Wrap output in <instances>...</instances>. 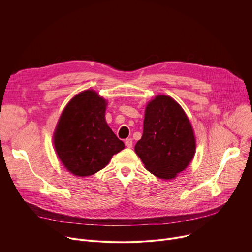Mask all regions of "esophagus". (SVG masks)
Here are the masks:
<instances>
[{"label": "esophagus", "mask_w": 252, "mask_h": 252, "mask_svg": "<svg viewBox=\"0 0 252 252\" xmlns=\"http://www.w3.org/2000/svg\"><path fill=\"white\" fill-rule=\"evenodd\" d=\"M125 143H126V146L128 149H130V148L132 147V139H131V138H126V141H125Z\"/></svg>", "instance_id": "obj_1"}]
</instances>
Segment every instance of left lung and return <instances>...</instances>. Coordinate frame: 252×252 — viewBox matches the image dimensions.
Returning <instances> with one entry per match:
<instances>
[{
  "label": "left lung",
  "instance_id": "1",
  "mask_svg": "<svg viewBox=\"0 0 252 252\" xmlns=\"http://www.w3.org/2000/svg\"><path fill=\"white\" fill-rule=\"evenodd\" d=\"M195 148L189 120L172 97L158 95L148 103L134 152L150 172L162 179L174 178L192 160Z\"/></svg>",
  "mask_w": 252,
  "mask_h": 252
}]
</instances>
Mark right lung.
<instances>
[{"mask_svg": "<svg viewBox=\"0 0 252 252\" xmlns=\"http://www.w3.org/2000/svg\"><path fill=\"white\" fill-rule=\"evenodd\" d=\"M106 101L93 90L84 91L65 105L54 133V146L64 167L89 176L109 164L125 149L105 122Z\"/></svg>", "mask_w": 252, "mask_h": 252, "instance_id": "obj_1", "label": "right lung"}]
</instances>
